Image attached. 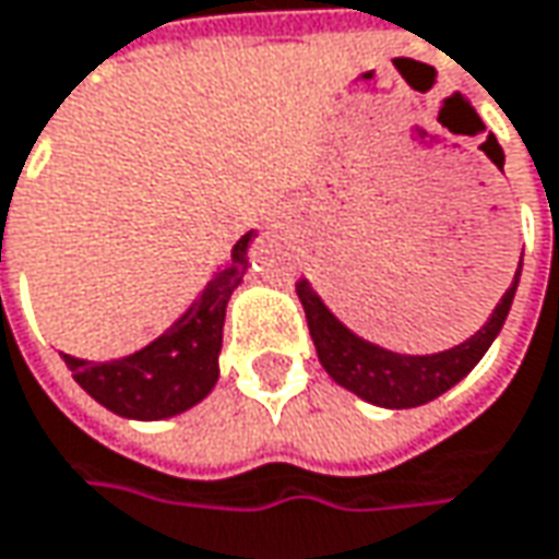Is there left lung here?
<instances>
[{
    "mask_svg": "<svg viewBox=\"0 0 559 559\" xmlns=\"http://www.w3.org/2000/svg\"><path fill=\"white\" fill-rule=\"evenodd\" d=\"M485 148H495V158L504 162V152H501L498 140L488 136ZM520 273H523V258L516 261V273L501 295L498 308L485 320L483 330L469 335L461 345H454L448 352H436V355H397L389 348H379L373 342L352 333L323 305V298L311 289L308 280H301L295 289H298L301 308L308 317V330H311L313 348H317L323 370L333 376L342 389L355 392L357 397L370 401L376 407L407 411V407H419L426 401H436L439 395H444L483 360L488 345L498 338L501 326H504L516 286H520Z\"/></svg>",
    "mask_w": 559,
    "mask_h": 559,
    "instance_id": "obj_1",
    "label": "left lung"
}]
</instances>
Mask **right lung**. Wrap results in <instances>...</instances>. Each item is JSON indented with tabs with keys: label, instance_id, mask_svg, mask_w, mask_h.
<instances>
[{
	"label": "right lung",
	"instance_id": "1",
	"mask_svg": "<svg viewBox=\"0 0 559 559\" xmlns=\"http://www.w3.org/2000/svg\"><path fill=\"white\" fill-rule=\"evenodd\" d=\"M251 236L254 233H246L233 246L229 261L211 276L192 308L145 348L118 360L61 355L76 385L127 419L177 417L207 397L221 376L217 357L224 345L226 301L246 276Z\"/></svg>",
	"mask_w": 559,
	"mask_h": 559
}]
</instances>
